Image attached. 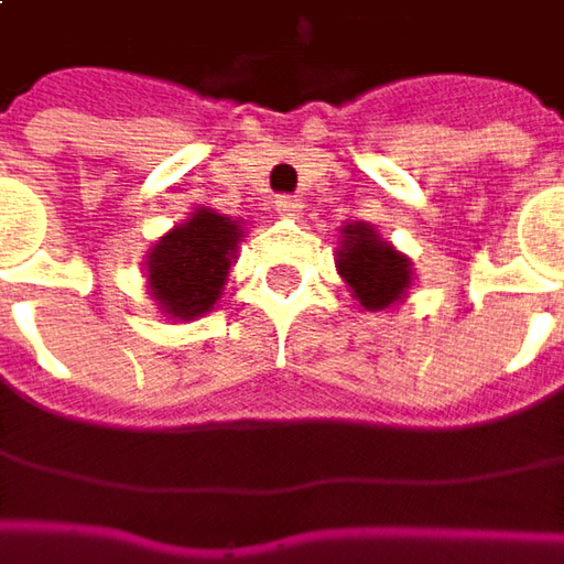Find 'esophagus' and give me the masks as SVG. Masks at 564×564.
<instances>
[{
    "mask_svg": "<svg viewBox=\"0 0 564 564\" xmlns=\"http://www.w3.org/2000/svg\"><path fill=\"white\" fill-rule=\"evenodd\" d=\"M275 209H279L282 216H289V219H294V216L301 213V204H297L294 197H285V194H282V197H275Z\"/></svg>",
    "mask_w": 564,
    "mask_h": 564,
    "instance_id": "1",
    "label": "esophagus"
}]
</instances>
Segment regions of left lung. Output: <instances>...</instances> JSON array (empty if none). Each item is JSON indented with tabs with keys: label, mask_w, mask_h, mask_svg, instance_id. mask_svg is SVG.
<instances>
[{
	"label": "left lung",
	"mask_w": 564,
	"mask_h": 564,
	"mask_svg": "<svg viewBox=\"0 0 564 564\" xmlns=\"http://www.w3.org/2000/svg\"><path fill=\"white\" fill-rule=\"evenodd\" d=\"M336 267L364 311L395 307L414 279L411 260L389 241H382L370 223H348L341 228Z\"/></svg>",
	"instance_id": "left-lung-1"
}]
</instances>
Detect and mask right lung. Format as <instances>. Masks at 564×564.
Returning a JSON list of instances; mask_svg holds the SVG:
<instances>
[{
    "label": "right lung",
    "instance_id": "obj_1",
    "mask_svg": "<svg viewBox=\"0 0 564 564\" xmlns=\"http://www.w3.org/2000/svg\"><path fill=\"white\" fill-rule=\"evenodd\" d=\"M245 238L231 216L197 206L147 253V289L172 319H194L223 297L228 267Z\"/></svg>",
    "mask_w": 564,
    "mask_h": 564
}]
</instances>
